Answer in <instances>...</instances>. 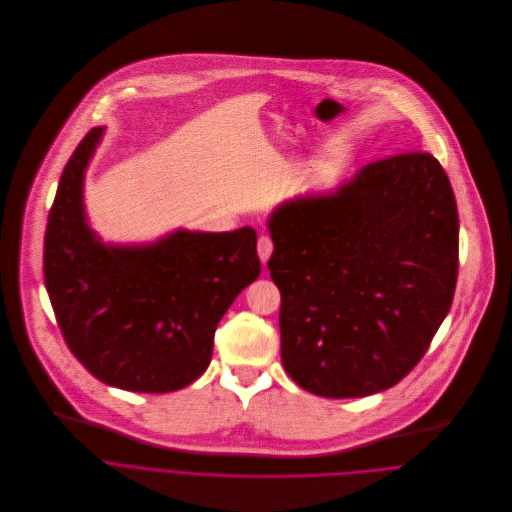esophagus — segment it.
<instances>
[{"label":"esophagus","mask_w":512,"mask_h":512,"mask_svg":"<svg viewBox=\"0 0 512 512\" xmlns=\"http://www.w3.org/2000/svg\"><path fill=\"white\" fill-rule=\"evenodd\" d=\"M257 253H259L261 263H263V265H267V261H269L271 253H273V241H271L267 235L259 237V241H257Z\"/></svg>","instance_id":"34e87169"}]
</instances>
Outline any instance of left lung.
<instances>
[{
	"instance_id": "8db88e82",
	"label": "left lung",
	"mask_w": 512,
	"mask_h": 512,
	"mask_svg": "<svg viewBox=\"0 0 512 512\" xmlns=\"http://www.w3.org/2000/svg\"><path fill=\"white\" fill-rule=\"evenodd\" d=\"M267 229L293 382L323 398H364L408 376L458 275V211L440 162L428 152L370 162L333 191L281 203Z\"/></svg>"
}]
</instances>
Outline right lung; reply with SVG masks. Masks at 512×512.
<instances>
[{
  "instance_id": "right-lung-1",
  "label": "right lung",
  "mask_w": 512,
  "mask_h": 512,
  "mask_svg": "<svg viewBox=\"0 0 512 512\" xmlns=\"http://www.w3.org/2000/svg\"><path fill=\"white\" fill-rule=\"evenodd\" d=\"M92 128L68 160L48 217L46 289L70 352L100 382L144 394L193 384L211 364L215 329L259 277L257 233L177 229L152 243H104L84 207Z\"/></svg>"
}]
</instances>
